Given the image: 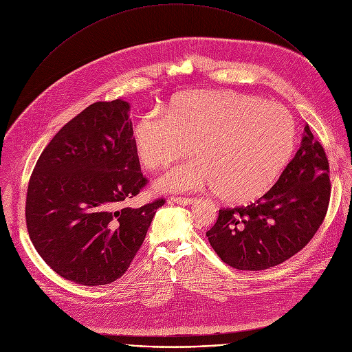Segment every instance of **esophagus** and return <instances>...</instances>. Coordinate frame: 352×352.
<instances>
[{
	"label": "esophagus",
	"instance_id": "esophagus-1",
	"mask_svg": "<svg viewBox=\"0 0 352 352\" xmlns=\"http://www.w3.org/2000/svg\"><path fill=\"white\" fill-rule=\"evenodd\" d=\"M171 200H173L174 204L184 205V206H185V205H190V204L195 202L193 197H181V196H179V197H178V196H177V197H171Z\"/></svg>",
	"mask_w": 352,
	"mask_h": 352
}]
</instances>
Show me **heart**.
<instances>
[{"instance_id": "1", "label": "heart", "mask_w": 352, "mask_h": 352, "mask_svg": "<svg viewBox=\"0 0 352 352\" xmlns=\"http://www.w3.org/2000/svg\"><path fill=\"white\" fill-rule=\"evenodd\" d=\"M295 138V120L284 107L235 91L204 90L173 96L163 114H143L132 131L139 162L150 171L188 155L192 143L196 157L168 171L159 190L213 188L232 205L255 200L274 185Z\"/></svg>"}]
</instances>
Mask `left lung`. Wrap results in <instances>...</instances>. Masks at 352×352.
Returning <instances> with one entry per match:
<instances>
[{
  "label": "left lung",
  "instance_id": "1",
  "mask_svg": "<svg viewBox=\"0 0 352 352\" xmlns=\"http://www.w3.org/2000/svg\"><path fill=\"white\" fill-rule=\"evenodd\" d=\"M329 160L309 125L278 181L255 204L221 209L206 232L220 259L238 270H265L298 254L316 234L330 200Z\"/></svg>",
  "mask_w": 352,
  "mask_h": 352
}]
</instances>
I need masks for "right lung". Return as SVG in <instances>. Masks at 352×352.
<instances>
[{
    "mask_svg": "<svg viewBox=\"0 0 352 352\" xmlns=\"http://www.w3.org/2000/svg\"><path fill=\"white\" fill-rule=\"evenodd\" d=\"M129 109L121 98L86 107L45 146L29 181V236L43 261L76 284L120 278L166 202L121 208L147 184Z\"/></svg>",
    "mask_w": 352,
    "mask_h": 352,
    "instance_id": "add662e5",
    "label": "right lung"
}]
</instances>
